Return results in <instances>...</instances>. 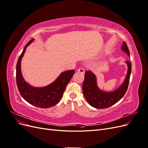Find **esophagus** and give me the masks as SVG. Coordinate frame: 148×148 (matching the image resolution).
I'll list each match as a JSON object with an SVG mask.
<instances>
[{
  "label": "esophagus",
  "mask_w": 148,
  "mask_h": 148,
  "mask_svg": "<svg viewBox=\"0 0 148 148\" xmlns=\"http://www.w3.org/2000/svg\"><path fill=\"white\" fill-rule=\"evenodd\" d=\"M77 71L80 73L82 74H83L84 73V69L83 68V67H80V68H79L78 70H77Z\"/></svg>",
  "instance_id": "obj_1"
}]
</instances>
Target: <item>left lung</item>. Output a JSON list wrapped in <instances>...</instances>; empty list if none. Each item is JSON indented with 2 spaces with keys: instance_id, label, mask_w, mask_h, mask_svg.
Returning <instances> with one entry per match:
<instances>
[{
  "instance_id": "left-lung-1",
  "label": "left lung",
  "mask_w": 148,
  "mask_h": 148,
  "mask_svg": "<svg viewBox=\"0 0 148 148\" xmlns=\"http://www.w3.org/2000/svg\"><path fill=\"white\" fill-rule=\"evenodd\" d=\"M122 49L130 56V51L125 42H123ZM128 71L123 83L117 90L110 92L101 91L96 84L95 75L90 70L85 72L83 83V92L89 105L96 109H106L119 101L126 93L128 87L130 77L132 71V64L127 61Z\"/></svg>"
}]
</instances>
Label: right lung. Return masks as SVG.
<instances>
[{
	"instance_id": "obj_1",
	"label": "right lung",
	"mask_w": 148,
	"mask_h": 148,
	"mask_svg": "<svg viewBox=\"0 0 148 148\" xmlns=\"http://www.w3.org/2000/svg\"><path fill=\"white\" fill-rule=\"evenodd\" d=\"M33 39L29 41L25 46L23 52L18 60L16 67V81L18 91L23 99L37 107L47 109L54 106L59 102L64 95L67 84L75 73L74 70L62 73L54 82L43 88L31 86L25 82L21 73V60L25 52L26 48Z\"/></svg>"
}]
</instances>
